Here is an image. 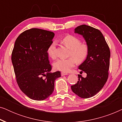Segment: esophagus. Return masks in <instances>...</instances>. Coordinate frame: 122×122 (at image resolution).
Listing matches in <instances>:
<instances>
[{
	"label": "esophagus",
	"mask_w": 122,
	"mask_h": 122,
	"mask_svg": "<svg viewBox=\"0 0 122 122\" xmlns=\"http://www.w3.org/2000/svg\"><path fill=\"white\" fill-rule=\"evenodd\" d=\"M66 75H68V73H65V72H61V76H66Z\"/></svg>",
	"instance_id": "obj_1"
}]
</instances>
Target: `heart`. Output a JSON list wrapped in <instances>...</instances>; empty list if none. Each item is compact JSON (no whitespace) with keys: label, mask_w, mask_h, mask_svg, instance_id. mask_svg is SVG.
Segmentation results:
<instances>
[{"label":"heart","mask_w":122,"mask_h":122,"mask_svg":"<svg viewBox=\"0 0 122 122\" xmlns=\"http://www.w3.org/2000/svg\"><path fill=\"white\" fill-rule=\"evenodd\" d=\"M62 43L70 49L69 57L66 59H58L54 63V67L58 71L68 72L74 66L76 61L81 63L84 61L89 54V47L86 43H81L79 38L73 36H67L63 38ZM56 44L53 41L50 44L47 49V53L50 57L55 59Z\"/></svg>","instance_id":"b5f03b06"}]
</instances>
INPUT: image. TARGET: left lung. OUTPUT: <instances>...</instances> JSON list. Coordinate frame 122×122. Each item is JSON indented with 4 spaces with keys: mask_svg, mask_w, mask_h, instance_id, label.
I'll return each mask as SVG.
<instances>
[{
    "mask_svg": "<svg viewBox=\"0 0 122 122\" xmlns=\"http://www.w3.org/2000/svg\"><path fill=\"white\" fill-rule=\"evenodd\" d=\"M74 33L81 35L89 47V54L79 69L86 73V77L78 75V81L71 86L75 94L81 98L95 96L102 89L108 78L110 64L109 48L101 31L86 25H81Z\"/></svg>",
    "mask_w": 122,
    "mask_h": 122,
    "instance_id": "obj_1",
    "label": "left lung"
}]
</instances>
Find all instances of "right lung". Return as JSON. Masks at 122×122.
<instances>
[{"label": "right lung", "mask_w": 122, "mask_h": 122, "mask_svg": "<svg viewBox=\"0 0 122 122\" xmlns=\"http://www.w3.org/2000/svg\"><path fill=\"white\" fill-rule=\"evenodd\" d=\"M54 33L38 28L26 30L16 39L11 54L16 82L31 99L43 101L52 94L61 72L51 73L47 49ZM45 76V78H43Z\"/></svg>", "instance_id": "right-lung-1"}]
</instances>
